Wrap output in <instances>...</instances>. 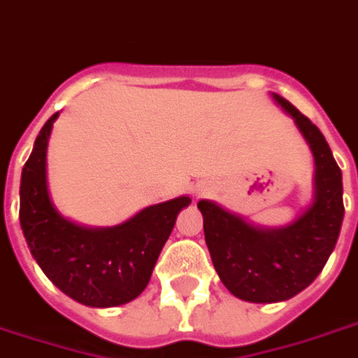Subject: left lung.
I'll use <instances>...</instances> for the list:
<instances>
[{"label": "left lung", "mask_w": 358, "mask_h": 358, "mask_svg": "<svg viewBox=\"0 0 358 358\" xmlns=\"http://www.w3.org/2000/svg\"><path fill=\"white\" fill-rule=\"evenodd\" d=\"M309 145L315 161L313 199L280 227H264L218 203L201 199L203 229L220 280L239 300L285 301L307 288L334 250L343 222L341 171L322 132L288 100L271 92Z\"/></svg>", "instance_id": "8db88e82"}]
</instances>
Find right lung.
<instances>
[{"instance_id": "add662e5", "label": "right lung", "mask_w": 358, "mask_h": 358, "mask_svg": "<svg viewBox=\"0 0 358 358\" xmlns=\"http://www.w3.org/2000/svg\"><path fill=\"white\" fill-rule=\"evenodd\" d=\"M58 112L39 131L20 178V227L52 285L89 307L129 303L144 292L176 216L192 199L142 208L112 227L81 226L58 210L47 182V145Z\"/></svg>"}]
</instances>
